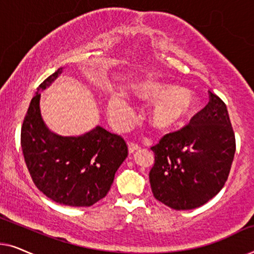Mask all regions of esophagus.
I'll return each mask as SVG.
<instances>
[{"instance_id": "obj_1", "label": "esophagus", "mask_w": 254, "mask_h": 254, "mask_svg": "<svg viewBox=\"0 0 254 254\" xmlns=\"http://www.w3.org/2000/svg\"><path fill=\"white\" fill-rule=\"evenodd\" d=\"M138 149H140V145L138 144L133 143V142H129V143H128V152H129V154H133V152L138 150Z\"/></svg>"}]
</instances>
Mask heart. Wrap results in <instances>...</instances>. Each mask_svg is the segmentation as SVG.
Instances as JSON below:
<instances>
[{
    "label": "heart",
    "instance_id": "b5f03b06",
    "mask_svg": "<svg viewBox=\"0 0 254 254\" xmlns=\"http://www.w3.org/2000/svg\"><path fill=\"white\" fill-rule=\"evenodd\" d=\"M135 95L143 102L155 104L149 112L150 126L158 131L175 130L183 126L200 105V99L189 89L165 82H145L135 86ZM107 116L117 128H125L133 118V109L123 93H112L107 102Z\"/></svg>",
    "mask_w": 254,
    "mask_h": 254
}]
</instances>
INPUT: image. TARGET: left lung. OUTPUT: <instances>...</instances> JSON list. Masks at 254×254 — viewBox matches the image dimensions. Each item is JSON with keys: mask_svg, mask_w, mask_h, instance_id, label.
<instances>
[{"mask_svg": "<svg viewBox=\"0 0 254 254\" xmlns=\"http://www.w3.org/2000/svg\"><path fill=\"white\" fill-rule=\"evenodd\" d=\"M149 173L154 196L176 210L194 209L223 189L236 151L227 105L209 91V103L186 127L151 148Z\"/></svg>", "mask_w": 254, "mask_h": 254, "instance_id": "1", "label": "left lung"}]
</instances>
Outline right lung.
<instances>
[{"instance_id": "right-lung-1", "label": "right lung", "mask_w": 254, "mask_h": 254, "mask_svg": "<svg viewBox=\"0 0 254 254\" xmlns=\"http://www.w3.org/2000/svg\"><path fill=\"white\" fill-rule=\"evenodd\" d=\"M62 70L59 68L38 88L24 118L20 143L27 170L40 192L64 206L90 207L109 193L128 149L123 137L100 126L79 136L50 130L40 113V92Z\"/></svg>"}]
</instances>
